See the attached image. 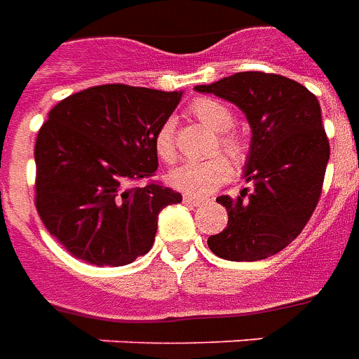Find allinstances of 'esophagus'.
Here are the masks:
<instances>
[{
  "instance_id": "1",
  "label": "esophagus",
  "mask_w": 359,
  "mask_h": 359,
  "mask_svg": "<svg viewBox=\"0 0 359 359\" xmlns=\"http://www.w3.org/2000/svg\"><path fill=\"white\" fill-rule=\"evenodd\" d=\"M182 202L187 203V205H202L203 200L202 198H196V196H190V194H184V198H182Z\"/></svg>"
}]
</instances>
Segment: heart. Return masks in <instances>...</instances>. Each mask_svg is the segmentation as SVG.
I'll list each match as a JSON object with an SVG mask.
<instances>
[{
	"instance_id": "b5f03b06",
	"label": "heart",
	"mask_w": 359,
	"mask_h": 359,
	"mask_svg": "<svg viewBox=\"0 0 359 359\" xmlns=\"http://www.w3.org/2000/svg\"><path fill=\"white\" fill-rule=\"evenodd\" d=\"M192 113L202 121L203 125L210 126L213 133H219V148L225 151L226 156L234 161H242L246 154V144L241 136L229 133L233 126L234 115L223 103L215 100H196L192 103ZM157 156L163 159L165 163H172L177 159V144H175V121L167 118L157 128L154 136ZM231 177V165L225 157H211L205 161H192V163L180 165L179 169L169 175V182L172 187L187 192V194L205 196L215 192L221 184H225Z\"/></svg>"
}]
</instances>
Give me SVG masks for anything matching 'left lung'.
<instances>
[{"mask_svg": "<svg viewBox=\"0 0 359 359\" xmlns=\"http://www.w3.org/2000/svg\"><path fill=\"white\" fill-rule=\"evenodd\" d=\"M196 92L234 103L248 118L252 140L244 179L254 190L219 196L229 213L225 231L208 238L215 256L229 262H257L275 256L302 233L316 210L329 140L317 97L280 74L236 73Z\"/></svg>", "mask_w": 359, "mask_h": 359, "instance_id": "1", "label": "left lung"}]
</instances>
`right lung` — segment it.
<instances>
[{"mask_svg":"<svg viewBox=\"0 0 359 359\" xmlns=\"http://www.w3.org/2000/svg\"><path fill=\"white\" fill-rule=\"evenodd\" d=\"M182 92L103 84L61 100L36 138V210L74 257L121 267L148 254L159 211L182 202L149 182L157 171L154 136Z\"/></svg>","mask_w":359,"mask_h":359,"instance_id":"obj_1","label":"right lung"}]
</instances>
